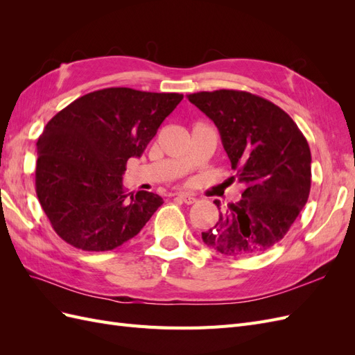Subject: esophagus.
Returning a JSON list of instances; mask_svg holds the SVG:
<instances>
[{
    "label": "esophagus",
    "mask_w": 355,
    "mask_h": 355,
    "mask_svg": "<svg viewBox=\"0 0 355 355\" xmlns=\"http://www.w3.org/2000/svg\"><path fill=\"white\" fill-rule=\"evenodd\" d=\"M178 197L184 201L185 204H194L197 200H196V197L194 196H191V194H178Z\"/></svg>",
    "instance_id": "1"
}]
</instances>
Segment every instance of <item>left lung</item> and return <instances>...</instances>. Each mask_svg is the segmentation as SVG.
Listing matches in <instances>:
<instances>
[{
	"label": "left lung",
	"instance_id": "8db88e82",
	"mask_svg": "<svg viewBox=\"0 0 355 355\" xmlns=\"http://www.w3.org/2000/svg\"><path fill=\"white\" fill-rule=\"evenodd\" d=\"M188 101L216 124L235 178L245 185L241 200L201 232L202 241L231 257L270 250L309 197L311 151L305 136L287 112L249 92H198L188 94ZM214 204L220 206L218 200Z\"/></svg>",
	"mask_w": 355,
	"mask_h": 355
}]
</instances>
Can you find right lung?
<instances>
[{"label": "right lung", "instance_id": "add662e5", "mask_svg": "<svg viewBox=\"0 0 355 355\" xmlns=\"http://www.w3.org/2000/svg\"><path fill=\"white\" fill-rule=\"evenodd\" d=\"M184 94L127 87L81 96L37 142L35 191L51 228L85 252L114 250L141 232L163 198L127 192L128 158L141 157Z\"/></svg>", "mask_w": 355, "mask_h": 355}]
</instances>
